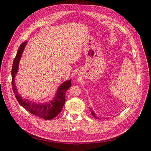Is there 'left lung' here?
I'll use <instances>...</instances> for the list:
<instances>
[{
    "label": "left lung",
    "instance_id": "8db88e82",
    "mask_svg": "<svg viewBox=\"0 0 151 151\" xmlns=\"http://www.w3.org/2000/svg\"><path fill=\"white\" fill-rule=\"evenodd\" d=\"M91 109V114H92V115L93 116V117H94L95 118H96V119H100L99 118H98V117H97L96 116V115H95V113H94V112H93L92 110V109Z\"/></svg>",
    "mask_w": 151,
    "mask_h": 151
}]
</instances>
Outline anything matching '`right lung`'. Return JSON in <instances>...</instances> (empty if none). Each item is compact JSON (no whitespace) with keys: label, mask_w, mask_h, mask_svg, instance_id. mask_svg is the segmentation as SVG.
Listing matches in <instances>:
<instances>
[{"label":"right lung","mask_w":151,"mask_h":151,"mask_svg":"<svg viewBox=\"0 0 151 151\" xmlns=\"http://www.w3.org/2000/svg\"><path fill=\"white\" fill-rule=\"evenodd\" d=\"M27 42H24L19 46L16 56L14 60L12 68V86L14 94L18 102L30 113L45 120H51L55 118L61 112L65 101V93L71 86V80L65 81L57 92V94L53 100L43 104H37L25 99L20 96L15 87L14 77L16 75L19 68V60L21 58L23 50Z\"/></svg>","instance_id":"add662e5"}]
</instances>
